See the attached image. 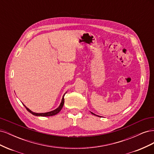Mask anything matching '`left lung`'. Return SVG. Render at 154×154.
I'll return each instance as SVG.
<instances>
[{"label":"left lung","mask_w":154,"mask_h":154,"mask_svg":"<svg viewBox=\"0 0 154 154\" xmlns=\"http://www.w3.org/2000/svg\"><path fill=\"white\" fill-rule=\"evenodd\" d=\"M91 114H93V115H94V116H97V115H96L95 114H94L93 112H91ZM99 117H100V116H99Z\"/></svg>","instance_id":"left-lung-1"}]
</instances>
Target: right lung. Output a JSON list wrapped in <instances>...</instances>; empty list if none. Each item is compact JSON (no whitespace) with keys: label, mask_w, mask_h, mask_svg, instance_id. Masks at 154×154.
<instances>
[{"label":"right lung","mask_w":154,"mask_h":154,"mask_svg":"<svg viewBox=\"0 0 154 154\" xmlns=\"http://www.w3.org/2000/svg\"><path fill=\"white\" fill-rule=\"evenodd\" d=\"M64 96H65V94L63 96L61 103H60L59 106L58 107L57 109H56L55 110H52V111L48 112H45V113H36V112H34L31 111L30 109H29L28 108H27V107L25 105H24V104H23V105H24V106L26 107V109H27V111L29 112H30L31 114H32V115H34V116H52L57 114L59 112L62 110V107L63 106V104H64Z\"/></svg>","instance_id":"1"}]
</instances>
